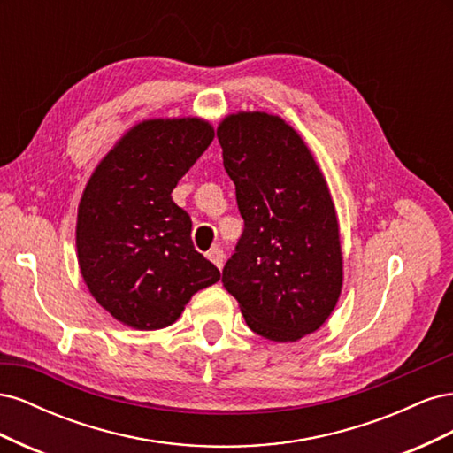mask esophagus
<instances>
[{"instance_id":"esophagus-1","label":"esophagus","mask_w":453,"mask_h":453,"mask_svg":"<svg viewBox=\"0 0 453 453\" xmlns=\"http://www.w3.org/2000/svg\"><path fill=\"white\" fill-rule=\"evenodd\" d=\"M208 258L211 260V263L221 270L223 266H225V253H223V250H219V248H213L211 251H208Z\"/></svg>"}]
</instances>
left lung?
Masks as SVG:
<instances>
[{
  "mask_svg": "<svg viewBox=\"0 0 453 453\" xmlns=\"http://www.w3.org/2000/svg\"><path fill=\"white\" fill-rule=\"evenodd\" d=\"M217 138L245 223L223 285L253 333L296 342L328 319L344 281L331 190L306 142L278 115H226Z\"/></svg>",
  "mask_w": 453,
  "mask_h": 453,
  "instance_id": "left-lung-1",
  "label": "left lung"
}]
</instances>
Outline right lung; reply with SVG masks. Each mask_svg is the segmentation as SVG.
I'll list each match as a JSON object with an SVG mask.
<instances>
[{
  "instance_id": "1",
  "label": "right lung",
  "mask_w": 453,
  "mask_h": 453,
  "mask_svg": "<svg viewBox=\"0 0 453 453\" xmlns=\"http://www.w3.org/2000/svg\"><path fill=\"white\" fill-rule=\"evenodd\" d=\"M215 130L200 117L147 119L109 149L77 210V260L90 295L122 325L157 331L221 278L172 200Z\"/></svg>"
}]
</instances>
